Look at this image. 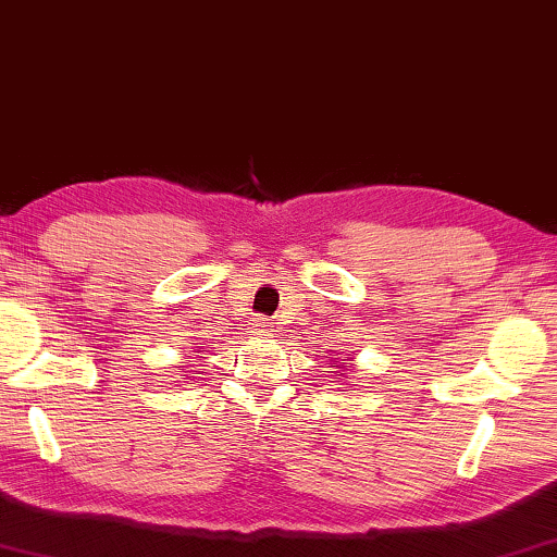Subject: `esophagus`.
I'll return each mask as SVG.
<instances>
[{
	"instance_id": "obj_1",
	"label": "esophagus",
	"mask_w": 557,
	"mask_h": 557,
	"mask_svg": "<svg viewBox=\"0 0 557 557\" xmlns=\"http://www.w3.org/2000/svg\"><path fill=\"white\" fill-rule=\"evenodd\" d=\"M252 329H256V333H268V331H272V321L256 319V323H252Z\"/></svg>"
}]
</instances>
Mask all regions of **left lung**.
<instances>
[{"mask_svg": "<svg viewBox=\"0 0 557 557\" xmlns=\"http://www.w3.org/2000/svg\"><path fill=\"white\" fill-rule=\"evenodd\" d=\"M331 368H336V370H333V372H338V377H336V380H343V377H346V370L350 368V362H343V366H341L338 358H333Z\"/></svg>", "mask_w": 557, "mask_h": 557, "instance_id": "left-lung-1", "label": "left lung"}]
</instances>
